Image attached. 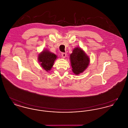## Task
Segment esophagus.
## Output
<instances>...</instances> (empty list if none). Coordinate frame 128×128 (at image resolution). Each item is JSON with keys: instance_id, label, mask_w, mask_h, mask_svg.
I'll return each instance as SVG.
<instances>
[{"instance_id": "esophagus-1", "label": "esophagus", "mask_w": 128, "mask_h": 128, "mask_svg": "<svg viewBox=\"0 0 128 128\" xmlns=\"http://www.w3.org/2000/svg\"><path fill=\"white\" fill-rule=\"evenodd\" d=\"M66 55H67V54L66 53H62V54H61L62 57L63 58H65L66 56Z\"/></svg>"}]
</instances>
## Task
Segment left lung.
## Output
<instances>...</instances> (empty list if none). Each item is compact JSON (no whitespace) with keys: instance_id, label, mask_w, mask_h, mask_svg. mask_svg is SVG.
<instances>
[{"instance_id":"left-lung-1","label":"left lung","mask_w":128,"mask_h":128,"mask_svg":"<svg viewBox=\"0 0 128 128\" xmlns=\"http://www.w3.org/2000/svg\"><path fill=\"white\" fill-rule=\"evenodd\" d=\"M70 59L72 71L77 75L82 73L90 64L89 56L79 47L74 48L72 53L70 54Z\"/></svg>"}]
</instances>
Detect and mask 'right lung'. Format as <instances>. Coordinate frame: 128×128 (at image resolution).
Instances as JSON below:
<instances>
[{"mask_svg":"<svg viewBox=\"0 0 128 128\" xmlns=\"http://www.w3.org/2000/svg\"><path fill=\"white\" fill-rule=\"evenodd\" d=\"M57 58L56 55L46 49L38 55V61L41 67L47 72L51 70Z\"/></svg>","mask_w":128,"mask_h":128,"instance_id":"right-lung-1","label":"right lung"}]
</instances>
